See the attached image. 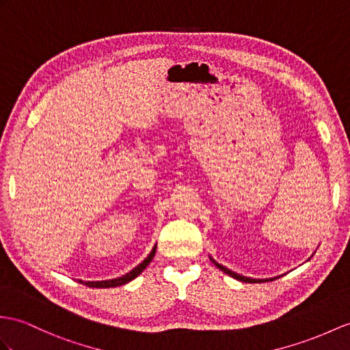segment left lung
<instances>
[{"label": "left lung", "mask_w": 350, "mask_h": 350, "mask_svg": "<svg viewBox=\"0 0 350 350\" xmlns=\"http://www.w3.org/2000/svg\"><path fill=\"white\" fill-rule=\"evenodd\" d=\"M209 258H211V261L214 262L215 266H217L219 270H223L226 275L232 276V278H234V279H237V280H241V282H246V284H261V282H267V280H273V279L279 278V276H276V278H270V279H254V278H248V276H243V275L236 273V271L230 270V269H227V267H224V266H221V264H218V262H217L214 258H212V257H209Z\"/></svg>", "instance_id": "1"}]
</instances>
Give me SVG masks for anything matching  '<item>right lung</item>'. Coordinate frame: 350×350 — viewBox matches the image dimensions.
Here are the masks:
<instances>
[{
	"label": "right lung",
	"mask_w": 350,
	"mask_h": 350,
	"mask_svg": "<svg viewBox=\"0 0 350 350\" xmlns=\"http://www.w3.org/2000/svg\"><path fill=\"white\" fill-rule=\"evenodd\" d=\"M156 248L157 245L154 246V248L151 250V252L148 254V257L144 260L142 262H139L138 266H136L135 269H132L129 273H126L120 278H116V279H108V280H81L79 279L80 284H84L86 286H92V288H114V286H120V285H124L127 282H131V280H133L136 276H139L142 273V270L146 269L148 264L151 262L152 257H154L156 254Z\"/></svg>",
	"instance_id": "1"
}]
</instances>
